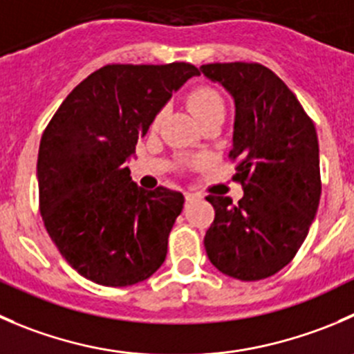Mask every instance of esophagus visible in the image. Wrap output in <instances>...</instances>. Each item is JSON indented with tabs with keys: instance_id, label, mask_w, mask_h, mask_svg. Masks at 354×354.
<instances>
[{
	"instance_id": "34e87169",
	"label": "esophagus",
	"mask_w": 354,
	"mask_h": 354,
	"mask_svg": "<svg viewBox=\"0 0 354 354\" xmlns=\"http://www.w3.org/2000/svg\"><path fill=\"white\" fill-rule=\"evenodd\" d=\"M185 198H187V202H194L195 198H198V195L192 194V192H185Z\"/></svg>"
}]
</instances>
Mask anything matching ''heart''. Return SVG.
Segmentation results:
<instances>
[{"mask_svg": "<svg viewBox=\"0 0 354 354\" xmlns=\"http://www.w3.org/2000/svg\"><path fill=\"white\" fill-rule=\"evenodd\" d=\"M187 107L192 114L195 115L198 122H202L204 119L211 118V115H223L225 114V100L219 95L218 90L211 88V86H197L190 93L187 95ZM164 111H160L159 114L153 119V126H159V122L162 121Z\"/></svg>", "mask_w": 354, "mask_h": 354, "instance_id": "1", "label": "heart"}]
</instances>
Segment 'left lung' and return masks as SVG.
<instances>
[{
	"instance_id": "obj_1",
	"label": "left lung",
	"mask_w": 354,
	"mask_h": 354,
	"mask_svg": "<svg viewBox=\"0 0 354 354\" xmlns=\"http://www.w3.org/2000/svg\"><path fill=\"white\" fill-rule=\"evenodd\" d=\"M201 72L235 100L233 180L243 197L209 195L214 221L204 236L209 261L254 282L275 275L303 245L322 194L318 138L296 95L261 64H205Z\"/></svg>"
}]
</instances>
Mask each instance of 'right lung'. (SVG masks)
<instances>
[{
	"instance_id": "right-lung-1",
	"label": "right lung",
	"mask_w": 354,
	"mask_h": 354,
	"mask_svg": "<svg viewBox=\"0 0 354 354\" xmlns=\"http://www.w3.org/2000/svg\"><path fill=\"white\" fill-rule=\"evenodd\" d=\"M198 68L112 64L79 82L44 129L37 153L39 211L72 268L105 287L152 277L183 194L131 181L126 160L173 91Z\"/></svg>"
}]
</instances>
